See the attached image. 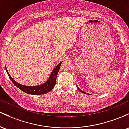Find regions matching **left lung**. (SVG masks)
Instances as JSON below:
<instances>
[{"mask_svg": "<svg viewBox=\"0 0 129 129\" xmlns=\"http://www.w3.org/2000/svg\"><path fill=\"white\" fill-rule=\"evenodd\" d=\"M78 89H79V91H80V92H83V93H86V92H83V91H82V90H81V89H79V88H78Z\"/></svg>", "mask_w": 129, "mask_h": 129, "instance_id": "8db88e82", "label": "left lung"}]
</instances>
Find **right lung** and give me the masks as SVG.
Segmentation results:
<instances>
[{"instance_id":"add662e5","label":"right lung","mask_w":129,"mask_h":129,"mask_svg":"<svg viewBox=\"0 0 129 129\" xmlns=\"http://www.w3.org/2000/svg\"><path fill=\"white\" fill-rule=\"evenodd\" d=\"M62 61L60 62L53 69V70L50 76L49 77V80L46 82V83L42 84L41 85L36 86H25V85H22L21 84H19L16 81H14L12 79L11 76H10L9 73L7 71V68L6 71L8 74V76L9 77L10 80L12 81L16 86L18 88H19L22 91L26 92L27 94H30L32 95H39V94H43L47 93L50 91V90L53 89V87L55 86L56 83V79H57V76L58 73L59 69H60L61 64Z\"/></svg>"}]
</instances>
